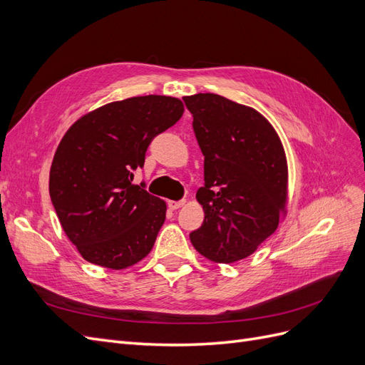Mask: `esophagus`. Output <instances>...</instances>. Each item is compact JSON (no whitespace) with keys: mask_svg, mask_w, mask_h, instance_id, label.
Listing matches in <instances>:
<instances>
[{"mask_svg":"<svg viewBox=\"0 0 365 365\" xmlns=\"http://www.w3.org/2000/svg\"><path fill=\"white\" fill-rule=\"evenodd\" d=\"M184 204H185V201H169V202H168V205H169L170 210H178V208H181Z\"/></svg>","mask_w":365,"mask_h":365,"instance_id":"obj_1","label":"esophagus"}]
</instances>
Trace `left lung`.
<instances>
[{"label":"left lung","instance_id":"left-lung-1","mask_svg":"<svg viewBox=\"0 0 365 365\" xmlns=\"http://www.w3.org/2000/svg\"><path fill=\"white\" fill-rule=\"evenodd\" d=\"M182 101L204 155L205 184L196 200L205 217L190 240L213 262L245 259L277 230L284 212L288 165L282 141L250 106L213 93Z\"/></svg>","mask_w":365,"mask_h":365}]
</instances>
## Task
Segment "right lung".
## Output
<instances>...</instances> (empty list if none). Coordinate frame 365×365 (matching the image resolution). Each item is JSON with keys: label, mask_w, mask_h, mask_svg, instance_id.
<instances>
[{"label": "right lung", "mask_w": 365, "mask_h": 365, "mask_svg": "<svg viewBox=\"0 0 365 365\" xmlns=\"http://www.w3.org/2000/svg\"><path fill=\"white\" fill-rule=\"evenodd\" d=\"M182 113L180 98L130 97L81 117L61 140L50 169V197L85 260L123 269L150 252L165 202L132 180L153 137Z\"/></svg>", "instance_id": "add662e5"}]
</instances>
